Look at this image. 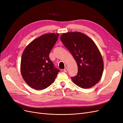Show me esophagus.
I'll return each mask as SVG.
<instances>
[{
  "mask_svg": "<svg viewBox=\"0 0 123 123\" xmlns=\"http://www.w3.org/2000/svg\"><path fill=\"white\" fill-rule=\"evenodd\" d=\"M67 71H68V68H65V69L64 70V72H66Z\"/></svg>",
  "mask_w": 123,
  "mask_h": 123,
  "instance_id": "1",
  "label": "esophagus"
}]
</instances>
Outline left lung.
<instances>
[{
    "label": "left lung",
    "instance_id": "8db88e82",
    "mask_svg": "<svg viewBox=\"0 0 123 123\" xmlns=\"http://www.w3.org/2000/svg\"><path fill=\"white\" fill-rule=\"evenodd\" d=\"M61 39L77 63L78 72L71 77L73 82L83 89L94 86L101 79L104 70L102 55L94 42L79 32L63 33Z\"/></svg>",
    "mask_w": 123,
    "mask_h": 123
}]
</instances>
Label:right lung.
Returning <instances> with one entry per match:
<instances>
[{"label": "right lung", "instance_id": "add662e5", "mask_svg": "<svg viewBox=\"0 0 123 123\" xmlns=\"http://www.w3.org/2000/svg\"><path fill=\"white\" fill-rule=\"evenodd\" d=\"M58 33H48L36 38L25 47L21 56L20 71L30 87L42 90L54 83L59 70L54 68L49 53Z\"/></svg>", "mask_w": 123, "mask_h": 123}]
</instances>
